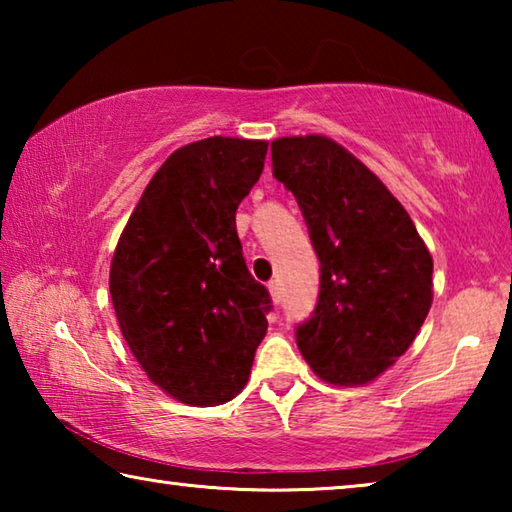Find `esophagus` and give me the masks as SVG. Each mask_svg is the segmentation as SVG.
Returning a JSON list of instances; mask_svg holds the SVG:
<instances>
[{
    "instance_id": "esophagus-1",
    "label": "esophagus",
    "mask_w": 512,
    "mask_h": 512,
    "mask_svg": "<svg viewBox=\"0 0 512 512\" xmlns=\"http://www.w3.org/2000/svg\"><path fill=\"white\" fill-rule=\"evenodd\" d=\"M268 291H271V298H273L275 305H280V300H282L280 280H271V282H268Z\"/></svg>"
}]
</instances>
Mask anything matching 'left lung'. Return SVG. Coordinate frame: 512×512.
Masks as SVG:
<instances>
[{
    "label": "left lung",
    "instance_id": "obj_1",
    "mask_svg": "<svg viewBox=\"0 0 512 512\" xmlns=\"http://www.w3.org/2000/svg\"><path fill=\"white\" fill-rule=\"evenodd\" d=\"M271 158L320 262L298 348L329 384H368L409 350L429 314V250L400 201L343 146L320 135L282 137Z\"/></svg>",
    "mask_w": 512,
    "mask_h": 512
}]
</instances>
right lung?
Here are the masks:
<instances>
[{
    "label": "right lung",
    "instance_id": "right-lung-1",
    "mask_svg": "<svg viewBox=\"0 0 512 512\" xmlns=\"http://www.w3.org/2000/svg\"><path fill=\"white\" fill-rule=\"evenodd\" d=\"M266 142L207 137L171 153L112 257L121 334L164 393L223 404L246 386L271 293L250 275L237 207L262 176Z\"/></svg>",
    "mask_w": 512,
    "mask_h": 512
}]
</instances>
